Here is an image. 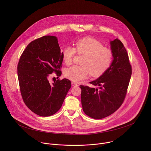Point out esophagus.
Instances as JSON below:
<instances>
[{"label":"esophagus","instance_id":"obj_1","mask_svg":"<svg viewBox=\"0 0 151 151\" xmlns=\"http://www.w3.org/2000/svg\"><path fill=\"white\" fill-rule=\"evenodd\" d=\"M72 85L73 86V87H78V84L75 82H72Z\"/></svg>","mask_w":151,"mask_h":151}]
</instances>
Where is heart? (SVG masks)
I'll list each match as a JSON object with an SVG mask.
<instances>
[{
  "label": "heart",
  "mask_w": 151,
  "mask_h": 151,
  "mask_svg": "<svg viewBox=\"0 0 151 151\" xmlns=\"http://www.w3.org/2000/svg\"><path fill=\"white\" fill-rule=\"evenodd\" d=\"M76 51L85 55L81 62L82 66H72L64 72L65 77L74 82L87 78L90 73L94 77L100 76L110 68L112 63V51L104 47L100 42L93 37L79 39L75 42V48L71 46L64 48L62 55L67 65L72 63Z\"/></svg>",
  "instance_id": "b5f03b06"
}]
</instances>
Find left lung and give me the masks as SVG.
<instances>
[{
	"mask_svg": "<svg viewBox=\"0 0 151 151\" xmlns=\"http://www.w3.org/2000/svg\"><path fill=\"white\" fill-rule=\"evenodd\" d=\"M114 60L110 68L97 79L90 83L99 89L80 85L84 113L99 119L114 113L122 105L132 73L128 55L121 41H111Z\"/></svg>",
	"mask_w": 151,
	"mask_h": 151,
	"instance_id": "left-lung-1",
	"label": "left lung"
}]
</instances>
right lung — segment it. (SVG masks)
<instances>
[{
  "label": "right lung",
  "instance_id": "1",
  "mask_svg": "<svg viewBox=\"0 0 151 151\" xmlns=\"http://www.w3.org/2000/svg\"><path fill=\"white\" fill-rule=\"evenodd\" d=\"M57 37L44 36L32 41L21 54L17 73L21 96L25 104L40 116L55 114L61 108L71 87L68 79L51 84L48 78L55 72L60 76L63 62Z\"/></svg>",
  "mask_w": 151,
  "mask_h": 151
}]
</instances>
